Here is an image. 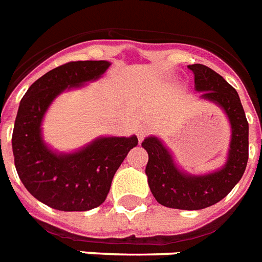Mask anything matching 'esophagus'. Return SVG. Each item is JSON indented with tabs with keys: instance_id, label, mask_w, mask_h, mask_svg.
Returning a JSON list of instances; mask_svg holds the SVG:
<instances>
[{
	"instance_id": "esophagus-1",
	"label": "esophagus",
	"mask_w": 262,
	"mask_h": 262,
	"mask_svg": "<svg viewBox=\"0 0 262 262\" xmlns=\"http://www.w3.org/2000/svg\"><path fill=\"white\" fill-rule=\"evenodd\" d=\"M138 139L139 141H143L144 138L147 137L148 134H150V128L146 127V125H141V127H138Z\"/></svg>"
}]
</instances>
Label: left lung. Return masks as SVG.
<instances>
[{"label": "left lung", "instance_id": "left-lung-1", "mask_svg": "<svg viewBox=\"0 0 262 262\" xmlns=\"http://www.w3.org/2000/svg\"><path fill=\"white\" fill-rule=\"evenodd\" d=\"M194 74V88L202 97L225 111L231 124L227 162L221 170L192 176L179 170L162 142L154 137L142 143L148 154L146 166L148 187L160 204L177 210H203L221 202L244 176L249 158V124L237 91L222 75L204 64L188 66Z\"/></svg>", "mask_w": 262, "mask_h": 262}]
</instances>
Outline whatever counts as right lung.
Instances as JSON below:
<instances>
[{"label": "right lung", "instance_id": "add662e5", "mask_svg": "<svg viewBox=\"0 0 262 262\" xmlns=\"http://www.w3.org/2000/svg\"><path fill=\"white\" fill-rule=\"evenodd\" d=\"M106 60H77L52 69L29 86L14 121L12 148L17 174L39 202L59 211H88L105 202L115 173L138 138H98L73 154H55L41 139L46 111L64 89L97 79Z\"/></svg>", "mask_w": 262, "mask_h": 262}]
</instances>
